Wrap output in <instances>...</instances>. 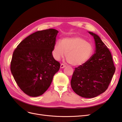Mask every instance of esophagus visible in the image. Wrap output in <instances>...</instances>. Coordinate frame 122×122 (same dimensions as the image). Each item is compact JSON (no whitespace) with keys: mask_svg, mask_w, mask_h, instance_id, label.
Listing matches in <instances>:
<instances>
[{"mask_svg":"<svg viewBox=\"0 0 122 122\" xmlns=\"http://www.w3.org/2000/svg\"><path fill=\"white\" fill-rule=\"evenodd\" d=\"M66 67V65L64 64H61V68H64Z\"/></svg>","mask_w":122,"mask_h":122,"instance_id":"esophagus-1","label":"esophagus"}]
</instances>
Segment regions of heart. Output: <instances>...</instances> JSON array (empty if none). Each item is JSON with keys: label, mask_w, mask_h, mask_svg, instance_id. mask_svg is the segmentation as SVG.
Returning <instances> with one entry per match:
<instances>
[{"label": "heart", "mask_w": 122, "mask_h": 122, "mask_svg": "<svg viewBox=\"0 0 122 122\" xmlns=\"http://www.w3.org/2000/svg\"><path fill=\"white\" fill-rule=\"evenodd\" d=\"M92 44L79 36L66 38L57 41L53 50L55 60H60L66 54V58L73 66H80L86 62L93 54Z\"/></svg>", "instance_id": "b5f03b06"}]
</instances>
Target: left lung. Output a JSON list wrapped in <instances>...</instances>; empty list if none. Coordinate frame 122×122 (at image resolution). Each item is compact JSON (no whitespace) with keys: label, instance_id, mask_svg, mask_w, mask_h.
<instances>
[{"label":"left lung","instance_id":"left-lung-1","mask_svg":"<svg viewBox=\"0 0 122 122\" xmlns=\"http://www.w3.org/2000/svg\"><path fill=\"white\" fill-rule=\"evenodd\" d=\"M94 36L96 53L86 63L75 68L71 86L76 94L84 98L97 97L107 89L115 72L111 53L99 36Z\"/></svg>","mask_w":122,"mask_h":122}]
</instances>
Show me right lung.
Wrapping results in <instances>:
<instances>
[{"mask_svg":"<svg viewBox=\"0 0 122 122\" xmlns=\"http://www.w3.org/2000/svg\"><path fill=\"white\" fill-rule=\"evenodd\" d=\"M58 32L55 29H48L33 33L14 51L11 72L18 86L29 96L45 93L60 68V63L52 53Z\"/></svg>","mask_w":122,"mask_h":122,"instance_id":"right-lung-1","label":"right lung"}]
</instances>
